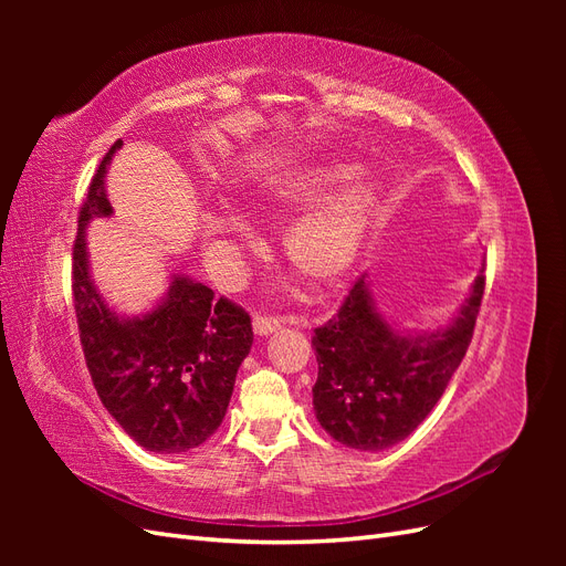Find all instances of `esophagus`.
<instances>
[{
  "mask_svg": "<svg viewBox=\"0 0 566 566\" xmlns=\"http://www.w3.org/2000/svg\"><path fill=\"white\" fill-rule=\"evenodd\" d=\"M252 328H254L256 335L266 337V335L276 333V331L281 328V321L273 318V316H266V314H256V316L252 318Z\"/></svg>",
  "mask_w": 566,
  "mask_h": 566,
  "instance_id": "obj_1",
  "label": "esophagus"
}]
</instances>
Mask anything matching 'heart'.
Returning <instances> with one entry per match:
<instances>
[{
	"label": "heart",
	"mask_w": 566,
	"mask_h": 566,
	"mask_svg": "<svg viewBox=\"0 0 566 566\" xmlns=\"http://www.w3.org/2000/svg\"><path fill=\"white\" fill-rule=\"evenodd\" d=\"M349 175L345 165H321L273 179L264 186V200L281 208L310 205L283 233V254L287 264L312 287L337 285L356 264L366 238L380 210V186L366 175ZM343 184L334 189L332 186ZM334 191L331 192L329 188ZM210 235L219 238L231 252L252 245L245 219L235 212H221L208 221Z\"/></svg>",
	"instance_id": "1"
}]
</instances>
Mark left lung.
<instances>
[{
  "mask_svg": "<svg viewBox=\"0 0 566 566\" xmlns=\"http://www.w3.org/2000/svg\"><path fill=\"white\" fill-rule=\"evenodd\" d=\"M484 281L482 266L447 328L401 333L375 310L366 276L358 279L339 312L312 337L318 361L314 410L323 430L345 447L370 453L413 432L470 347Z\"/></svg>",
  "mask_w": 566,
  "mask_h": 566,
  "instance_id": "1",
  "label": "left lung"
}]
</instances>
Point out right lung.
<instances>
[{
    "label": "right lung",
    "mask_w": 566,
    "mask_h": 566,
    "mask_svg": "<svg viewBox=\"0 0 566 566\" xmlns=\"http://www.w3.org/2000/svg\"><path fill=\"white\" fill-rule=\"evenodd\" d=\"M115 142L101 160L80 208L73 248V300L80 342L101 403L123 430L153 453H184L208 441L227 416L235 373L252 347L245 310L188 276H172L156 310L125 318L106 304L90 276L87 224L111 217L106 172Z\"/></svg>",
    "instance_id": "add662e5"
}]
</instances>
